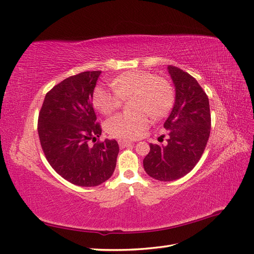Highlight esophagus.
<instances>
[{"mask_svg":"<svg viewBox=\"0 0 254 254\" xmlns=\"http://www.w3.org/2000/svg\"><path fill=\"white\" fill-rule=\"evenodd\" d=\"M132 144H133L132 142H129V141H124V140H120L119 141V145H120L121 148H125V147H127V146H130V145H132Z\"/></svg>","mask_w":254,"mask_h":254,"instance_id":"obj_1","label":"esophagus"}]
</instances>
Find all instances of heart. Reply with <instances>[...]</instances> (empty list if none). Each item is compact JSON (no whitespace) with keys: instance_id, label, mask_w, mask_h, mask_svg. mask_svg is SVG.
<instances>
[{"instance_id":"1","label":"heart","mask_w":254,"mask_h":254,"mask_svg":"<svg viewBox=\"0 0 254 254\" xmlns=\"http://www.w3.org/2000/svg\"><path fill=\"white\" fill-rule=\"evenodd\" d=\"M112 88L97 86L93 103L103 113H110L122 105L123 99L133 95L131 108L114 114L106 123L109 134L120 139H135L148 127L150 115L161 118L170 111L174 102L171 83L146 71H128L111 81Z\"/></svg>"}]
</instances>
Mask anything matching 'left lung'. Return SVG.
Segmentation results:
<instances>
[{
  "instance_id": "1",
  "label": "left lung",
  "mask_w": 254,
  "mask_h": 254,
  "mask_svg": "<svg viewBox=\"0 0 254 254\" xmlns=\"http://www.w3.org/2000/svg\"><path fill=\"white\" fill-rule=\"evenodd\" d=\"M176 88L174 108L164 123L165 145L149 144L144 170L153 179L174 181L189 174L200 160L210 136L209 98L197 80L181 68L168 65Z\"/></svg>"
}]
</instances>
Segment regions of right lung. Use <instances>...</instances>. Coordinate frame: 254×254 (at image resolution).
<instances>
[{"mask_svg": "<svg viewBox=\"0 0 254 254\" xmlns=\"http://www.w3.org/2000/svg\"><path fill=\"white\" fill-rule=\"evenodd\" d=\"M101 71L70 76L45 95L38 118V134L50 165L66 181L79 187H96L112 176L119 144L96 141L102 127L92 106Z\"/></svg>", "mask_w": 254, "mask_h": 254, "instance_id": "obj_1", "label": "right lung"}]
</instances>
